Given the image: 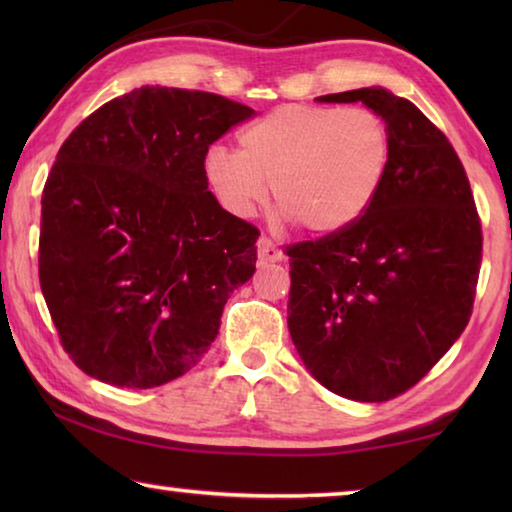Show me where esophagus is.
I'll return each instance as SVG.
<instances>
[{"label": "esophagus", "mask_w": 512, "mask_h": 512, "mask_svg": "<svg viewBox=\"0 0 512 512\" xmlns=\"http://www.w3.org/2000/svg\"><path fill=\"white\" fill-rule=\"evenodd\" d=\"M257 248H259V262L264 264H275V262H282L284 255L282 250L277 248L271 239L268 237H262L257 241Z\"/></svg>", "instance_id": "1"}]
</instances>
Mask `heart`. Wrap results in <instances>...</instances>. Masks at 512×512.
Returning <instances> with one entry per match:
<instances>
[{
	"label": "heart",
	"mask_w": 512,
	"mask_h": 512,
	"mask_svg": "<svg viewBox=\"0 0 512 512\" xmlns=\"http://www.w3.org/2000/svg\"><path fill=\"white\" fill-rule=\"evenodd\" d=\"M237 144L239 151L216 144L205 155L221 203L253 216L268 180L282 219L314 235L350 228L370 210L393 153L391 128L379 112L309 103H287L250 121Z\"/></svg>",
	"instance_id": "b5f03b06"
}]
</instances>
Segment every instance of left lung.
<instances>
[{
	"instance_id": "8db88e82",
	"label": "left lung",
	"mask_w": 512,
	"mask_h": 512,
	"mask_svg": "<svg viewBox=\"0 0 512 512\" xmlns=\"http://www.w3.org/2000/svg\"><path fill=\"white\" fill-rule=\"evenodd\" d=\"M318 101L379 112L393 137L391 169L357 223L287 246L289 332L327 391L388 402L463 334L479 282L481 219L454 146L411 101L381 88Z\"/></svg>"
}]
</instances>
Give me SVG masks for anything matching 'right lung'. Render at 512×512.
<instances>
[{"mask_svg": "<svg viewBox=\"0 0 512 512\" xmlns=\"http://www.w3.org/2000/svg\"><path fill=\"white\" fill-rule=\"evenodd\" d=\"M255 110L221 94L140 88L103 103L42 189L38 275L85 375L153 388L185 375L250 280L259 230L207 189L210 144Z\"/></svg>", "mask_w": 512, "mask_h": 512, "instance_id": "1", "label": "right lung"}]
</instances>
